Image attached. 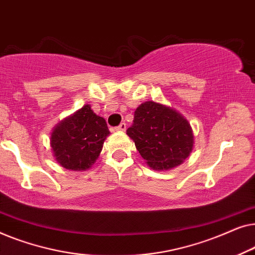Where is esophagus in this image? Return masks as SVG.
<instances>
[{"label": "esophagus", "mask_w": 255, "mask_h": 255, "mask_svg": "<svg viewBox=\"0 0 255 255\" xmlns=\"http://www.w3.org/2000/svg\"><path fill=\"white\" fill-rule=\"evenodd\" d=\"M116 130H117V131H125V130H127V124H125V123H121V124L118 125V127L116 128Z\"/></svg>", "instance_id": "esophagus-1"}]
</instances>
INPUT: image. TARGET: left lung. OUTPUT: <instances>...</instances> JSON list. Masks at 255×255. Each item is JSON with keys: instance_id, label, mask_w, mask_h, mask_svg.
Returning a JSON list of instances; mask_svg holds the SVG:
<instances>
[{"instance_id": "left-lung-1", "label": "left lung", "mask_w": 255, "mask_h": 255, "mask_svg": "<svg viewBox=\"0 0 255 255\" xmlns=\"http://www.w3.org/2000/svg\"><path fill=\"white\" fill-rule=\"evenodd\" d=\"M127 133L147 165L155 170L170 169L183 162L193 151L190 124L172 108L147 101L134 111Z\"/></svg>"}]
</instances>
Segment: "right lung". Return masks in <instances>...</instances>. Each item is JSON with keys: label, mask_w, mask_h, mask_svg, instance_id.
<instances>
[{"label": "right lung", "mask_w": 255, "mask_h": 255, "mask_svg": "<svg viewBox=\"0 0 255 255\" xmlns=\"http://www.w3.org/2000/svg\"><path fill=\"white\" fill-rule=\"evenodd\" d=\"M109 133L106 120L86 104L54 128L51 147L55 160L66 169L86 170L99 158Z\"/></svg>", "instance_id": "add662e5"}]
</instances>
